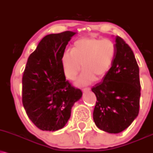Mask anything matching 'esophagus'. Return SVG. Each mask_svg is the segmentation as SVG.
Wrapping results in <instances>:
<instances>
[{
	"label": "esophagus",
	"mask_w": 153,
	"mask_h": 153,
	"mask_svg": "<svg viewBox=\"0 0 153 153\" xmlns=\"http://www.w3.org/2000/svg\"><path fill=\"white\" fill-rule=\"evenodd\" d=\"M90 90H91V88H82V92H87V91H89Z\"/></svg>",
	"instance_id": "34e87169"
}]
</instances>
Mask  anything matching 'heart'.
<instances>
[{
  "mask_svg": "<svg viewBox=\"0 0 153 153\" xmlns=\"http://www.w3.org/2000/svg\"><path fill=\"white\" fill-rule=\"evenodd\" d=\"M116 53L117 47L113 40L80 38L75 41L71 51H65L62 54L61 65L64 74L69 80H75L82 66L84 70L77 84L88 85L95 78L99 80L107 74Z\"/></svg>",
  "mask_w": 153,
  "mask_h": 153,
  "instance_id": "b5f03b06",
  "label": "heart"
}]
</instances>
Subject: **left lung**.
<instances>
[{
  "label": "left lung",
  "mask_w": 153,
  "mask_h": 153,
  "mask_svg": "<svg viewBox=\"0 0 153 153\" xmlns=\"http://www.w3.org/2000/svg\"><path fill=\"white\" fill-rule=\"evenodd\" d=\"M117 53L103 80L92 88L97 97L93 120L99 129L119 133L139 113V67L132 49L120 37L115 38Z\"/></svg>",
  "instance_id": "left-lung-1"
}]
</instances>
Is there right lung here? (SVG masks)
<instances>
[{
	"label": "right lung",
	"instance_id": "right-lung-1",
	"mask_svg": "<svg viewBox=\"0 0 153 153\" xmlns=\"http://www.w3.org/2000/svg\"><path fill=\"white\" fill-rule=\"evenodd\" d=\"M65 31L45 36L29 56L22 78V102L37 128L56 131L63 128L82 91L66 80L61 58L71 37Z\"/></svg>",
	"mask_w": 153,
	"mask_h": 153
}]
</instances>
